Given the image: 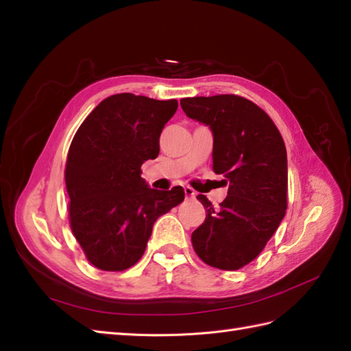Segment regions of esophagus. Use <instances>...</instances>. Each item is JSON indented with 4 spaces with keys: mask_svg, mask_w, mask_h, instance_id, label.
Masks as SVG:
<instances>
[{
    "mask_svg": "<svg viewBox=\"0 0 351 351\" xmlns=\"http://www.w3.org/2000/svg\"><path fill=\"white\" fill-rule=\"evenodd\" d=\"M184 191H185V195L189 199H194L195 197V191L191 189V186H184Z\"/></svg>",
    "mask_w": 351,
    "mask_h": 351,
    "instance_id": "1",
    "label": "esophagus"
}]
</instances>
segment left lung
Listing matches in <instances>:
<instances>
[{
  "label": "left lung",
  "instance_id": "left-lung-1",
  "mask_svg": "<svg viewBox=\"0 0 351 351\" xmlns=\"http://www.w3.org/2000/svg\"><path fill=\"white\" fill-rule=\"evenodd\" d=\"M181 106L213 130V169L230 184L218 209L197 195L206 218L191 234L193 248L206 265L238 271L263 251L286 215V145L267 113L243 97H189Z\"/></svg>",
  "mask_w": 351,
  "mask_h": 351
}]
</instances>
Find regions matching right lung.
<instances>
[{
  "instance_id": "obj_1",
  "label": "right lung",
  "mask_w": 351,
  "mask_h": 351,
  "mask_svg": "<svg viewBox=\"0 0 351 351\" xmlns=\"http://www.w3.org/2000/svg\"><path fill=\"white\" fill-rule=\"evenodd\" d=\"M176 100L122 93L104 99L73 137L65 185L70 227L88 262L121 272L143 256L156 219L185 197L182 186L152 190L142 165L157 158Z\"/></svg>"
}]
</instances>
